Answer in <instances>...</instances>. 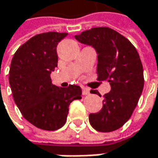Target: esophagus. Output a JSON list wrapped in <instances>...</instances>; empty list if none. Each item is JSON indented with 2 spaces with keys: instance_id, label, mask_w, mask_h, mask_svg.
Segmentation results:
<instances>
[{
  "instance_id": "obj_1",
  "label": "esophagus",
  "mask_w": 158,
  "mask_h": 158,
  "mask_svg": "<svg viewBox=\"0 0 158 158\" xmlns=\"http://www.w3.org/2000/svg\"><path fill=\"white\" fill-rule=\"evenodd\" d=\"M82 90H83V91H82V93H83V95H84V96H85V95H89V94H90V90H89V89H87V88H84V87H83Z\"/></svg>"
}]
</instances>
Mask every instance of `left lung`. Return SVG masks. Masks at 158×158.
<instances>
[{"label":"left lung","mask_w":158,"mask_h":158,"mask_svg":"<svg viewBox=\"0 0 158 158\" xmlns=\"http://www.w3.org/2000/svg\"><path fill=\"white\" fill-rule=\"evenodd\" d=\"M75 38L94 48L98 79L111 85L100 111L89 114L90 123L98 131L117 130L130 119L143 90V67L138 52L128 39L108 27L91 28Z\"/></svg>","instance_id":"obj_1"}]
</instances>
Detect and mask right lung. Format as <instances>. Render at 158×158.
I'll return each instance as SVG.
<instances>
[{
  "label": "right lung",
  "mask_w": 158,
  "mask_h": 158,
  "mask_svg": "<svg viewBox=\"0 0 158 158\" xmlns=\"http://www.w3.org/2000/svg\"><path fill=\"white\" fill-rule=\"evenodd\" d=\"M67 35H37L20 46L11 60L9 80L14 101L28 122L42 130L61 128L70 103L82 99L79 86L62 88L52 83L51 74L58 67L57 45Z\"/></svg>",
  "instance_id": "1"
}]
</instances>
